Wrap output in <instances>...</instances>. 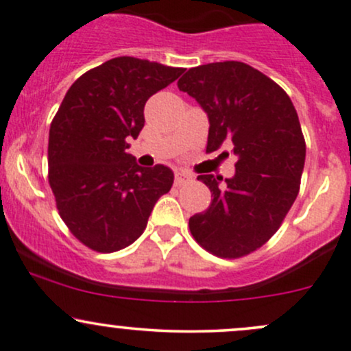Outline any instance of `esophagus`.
Masks as SVG:
<instances>
[{"label":"esophagus","instance_id":"34e87169","mask_svg":"<svg viewBox=\"0 0 351 351\" xmlns=\"http://www.w3.org/2000/svg\"><path fill=\"white\" fill-rule=\"evenodd\" d=\"M191 180V176L188 175L185 171H176L175 173V185L176 186H182V185H186L188 182Z\"/></svg>","mask_w":351,"mask_h":351}]
</instances>
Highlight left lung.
<instances>
[{
    "label": "left lung",
    "mask_w": 351,
    "mask_h": 351,
    "mask_svg": "<svg viewBox=\"0 0 351 351\" xmlns=\"http://www.w3.org/2000/svg\"><path fill=\"white\" fill-rule=\"evenodd\" d=\"M180 90L208 116L206 153L232 146L235 175H200L212 191L205 212L190 217L204 249L237 259L264 245L281 227L298 197L306 143L289 95L243 62H215L186 70Z\"/></svg>",
    "instance_id": "1"
}]
</instances>
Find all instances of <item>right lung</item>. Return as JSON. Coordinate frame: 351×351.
Wrapping results in <instances>:
<instances>
[{"mask_svg":"<svg viewBox=\"0 0 351 351\" xmlns=\"http://www.w3.org/2000/svg\"><path fill=\"white\" fill-rule=\"evenodd\" d=\"M183 69L117 57L70 86L50 124L49 182L58 213L88 249L116 252L145 232L173 185L165 165L143 168L128 141L145 126V104Z\"/></svg>","mask_w":351,"mask_h":351,"instance_id":"1","label":"right lung"}]
</instances>
